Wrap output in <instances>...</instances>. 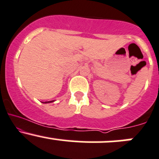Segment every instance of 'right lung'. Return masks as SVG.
<instances>
[{
	"label": "right lung",
	"instance_id": "add662e5",
	"mask_svg": "<svg viewBox=\"0 0 159 159\" xmlns=\"http://www.w3.org/2000/svg\"><path fill=\"white\" fill-rule=\"evenodd\" d=\"M54 101H46L45 102V103H52V102H53Z\"/></svg>",
	"mask_w": 159,
	"mask_h": 159
}]
</instances>
